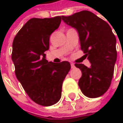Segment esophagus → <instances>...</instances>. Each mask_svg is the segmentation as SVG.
Listing matches in <instances>:
<instances>
[{
    "label": "esophagus",
    "mask_w": 123,
    "mask_h": 123,
    "mask_svg": "<svg viewBox=\"0 0 123 123\" xmlns=\"http://www.w3.org/2000/svg\"><path fill=\"white\" fill-rule=\"evenodd\" d=\"M70 65H71V68H75V64L73 63V62L70 63Z\"/></svg>",
    "instance_id": "34e87169"
}]
</instances>
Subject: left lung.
<instances>
[{
  "label": "left lung",
  "mask_w": 123,
  "mask_h": 123,
  "mask_svg": "<svg viewBox=\"0 0 123 123\" xmlns=\"http://www.w3.org/2000/svg\"><path fill=\"white\" fill-rule=\"evenodd\" d=\"M65 23L78 33L81 49L90 66L75 63L82 72L78 86L88 98L103 95L109 88L117 60L116 38L110 25L92 12L83 11L62 16Z\"/></svg>",
  "instance_id": "8db88e82"
}]
</instances>
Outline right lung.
Wrapping results in <instances>:
<instances>
[{
    "label": "right lung",
    "mask_w": 123,
    "mask_h": 123,
    "mask_svg": "<svg viewBox=\"0 0 123 123\" xmlns=\"http://www.w3.org/2000/svg\"><path fill=\"white\" fill-rule=\"evenodd\" d=\"M61 22V16L31 18L12 42V61L17 79L31 99L43 106L60 100L62 82L70 70L69 62H48L45 54L49 49L50 36Z\"/></svg>",
    "instance_id": "1"
}]
</instances>
